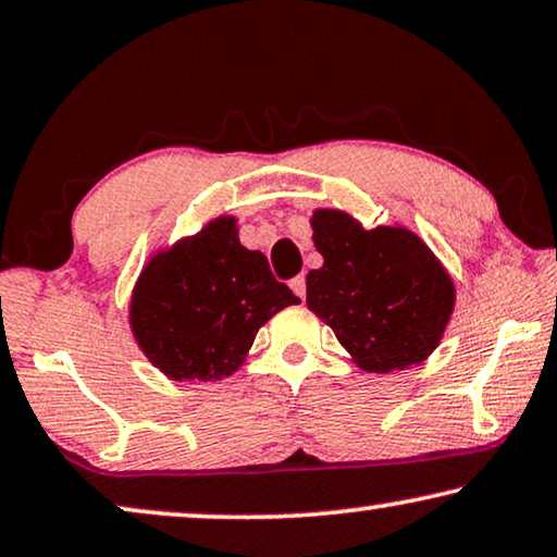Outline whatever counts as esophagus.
<instances>
[{"label":"esophagus","mask_w":557,"mask_h":557,"mask_svg":"<svg viewBox=\"0 0 557 557\" xmlns=\"http://www.w3.org/2000/svg\"><path fill=\"white\" fill-rule=\"evenodd\" d=\"M292 292L296 294V296H306V278L304 276H296L294 281H292Z\"/></svg>","instance_id":"esophagus-1"}]
</instances>
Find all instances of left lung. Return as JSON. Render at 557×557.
Masks as SVG:
<instances>
[{"label": "left lung", "instance_id": "left-lung-1", "mask_svg": "<svg viewBox=\"0 0 557 557\" xmlns=\"http://www.w3.org/2000/svg\"><path fill=\"white\" fill-rule=\"evenodd\" d=\"M321 269L306 276V304L334 329L364 372L386 374L437 349L455 309V284L424 240L399 225L367 231L344 211H313Z\"/></svg>", "mask_w": 557, "mask_h": 557}]
</instances>
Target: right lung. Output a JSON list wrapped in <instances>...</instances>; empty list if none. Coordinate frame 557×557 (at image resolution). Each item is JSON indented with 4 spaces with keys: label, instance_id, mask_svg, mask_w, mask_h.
<instances>
[{
    "label": "right lung",
    "instance_id": "add662e5",
    "mask_svg": "<svg viewBox=\"0 0 557 557\" xmlns=\"http://www.w3.org/2000/svg\"><path fill=\"white\" fill-rule=\"evenodd\" d=\"M298 304L261 251L240 246L236 219L221 215L145 265L131 301V326L165 376L215 382L244 364L256 332Z\"/></svg>",
    "mask_w": 557,
    "mask_h": 557
}]
</instances>
